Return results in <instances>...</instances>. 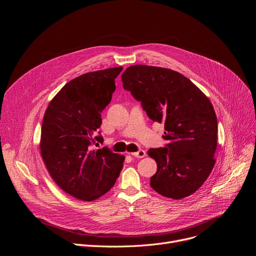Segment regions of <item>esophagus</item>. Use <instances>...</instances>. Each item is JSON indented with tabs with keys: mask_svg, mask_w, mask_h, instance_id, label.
<instances>
[{
	"mask_svg": "<svg viewBox=\"0 0 256 256\" xmlns=\"http://www.w3.org/2000/svg\"><path fill=\"white\" fill-rule=\"evenodd\" d=\"M130 155H132V156H134V157H136V158H144V156H146V152L144 151V150H140V151H138V152H132V153H130Z\"/></svg>",
	"mask_w": 256,
	"mask_h": 256,
	"instance_id": "esophagus-1",
	"label": "esophagus"
}]
</instances>
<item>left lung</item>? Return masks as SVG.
Masks as SVG:
<instances>
[{"mask_svg": "<svg viewBox=\"0 0 256 256\" xmlns=\"http://www.w3.org/2000/svg\"><path fill=\"white\" fill-rule=\"evenodd\" d=\"M122 81L150 120L164 124L166 147L148 151L157 163L151 188L173 200L194 194L216 163L218 124L212 102L190 79L165 68L130 66Z\"/></svg>", "mask_w": 256, "mask_h": 256, "instance_id": "left-lung-1", "label": "left lung"}]
</instances>
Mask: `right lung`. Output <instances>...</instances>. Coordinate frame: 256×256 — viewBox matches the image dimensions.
<instances>
[{"label":"right lung","mask_w":256,"mask_h":256,"mask_svg":"<svg viewBox=\"0 0 256 256\" xmlns=\"http://www.w3.org/2000/svg\"><path fill=\"white\" fill-rule=\"evenodd\" d=\"M122 66L86 72L68 82L50 100L42 126L40 153L56 184L80 200L92 202L114 186L124 156L92 149L101 112L112 101Z\"/></svg>","instance_id":"right-lung-1"}]
</instances>
